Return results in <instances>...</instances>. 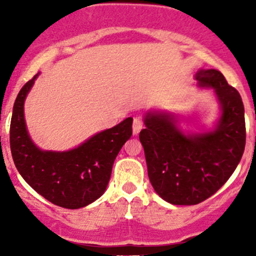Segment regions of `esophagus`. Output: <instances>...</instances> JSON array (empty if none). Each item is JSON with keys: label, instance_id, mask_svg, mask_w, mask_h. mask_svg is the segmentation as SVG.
<instances>
[{"label": "esophagus", "instance_id": "34e87169", "mask_svg": "<svg viewBox=\"0 0 256 256\" xmlns=\"http://www.w3.org/2000/svg\"><path fill=\"white\" fill-rule=\"evenodd\" d=\"M143 128V122L140 118H134V125H132V132L134 134H138L140 131Z\"/></svg>", "mask_w": 256, "mask_h": 256}]
</instances>
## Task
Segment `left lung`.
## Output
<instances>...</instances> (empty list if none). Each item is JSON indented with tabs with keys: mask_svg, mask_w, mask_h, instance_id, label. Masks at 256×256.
<instances>
[{
	"mask_svg": "<svg viewBox=\"0 0 256 256\" xmlns=\"http://www.w3.org/2000/svg\"><path fill=\"white\" fill-rule=\"evenodd\" d=\"M194 78L200 89H212L218 118L195 132L182 126V116L150 110L140 132L149 180L171 204L192 206L214 195L238 166L246 146L244 107L234 88L218 70L200 68Z\"/></svg>",
	"mask_w": 256,
	"mask_h": 256,
	"instance_id": "left-lung-1",
	"label": "left lung"
}]
</instances>
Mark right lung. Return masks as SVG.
Listing matches in <instances>:
<instances>
[{
    "label": "right lung",
    "mask_w": 256,
    "mask_h": 256,
    "mask_svg": "<svg viewBox=\"0 0 256 256\" xmlns=\"http://www.w3.org/2000/svg\"><path fill=\"white\" fill-rule=\"evenodd\" d=\"M40 72L18 94L10 122V150L20 176L52 204L78 210L101 198L110 179L120 149L132 134L126 118L68 150H43L32 140L26 126L24 104Z\"/></svg>",
    "instance_id": "1"
}]
</instances>
